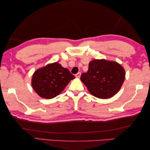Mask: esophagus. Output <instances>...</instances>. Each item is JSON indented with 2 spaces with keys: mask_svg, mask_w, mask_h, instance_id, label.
<instances>
[{
  "mask_svg": "<svg viewBox=\"0 0 150 150\" xmlns=\"http://www.w3.org/2000/svg\"><path fill=\"white\" fill-rule=\"evenodd\" d=\"M80 76H81V73H80V72H78V73H77V74H76L75 75V76L78 78H80Z\"/></svg>",
  "mask_w": 150,
  "mask_h": 150,
  "instance_id": "1",
  "label": "esophagus"
}]
</instances>
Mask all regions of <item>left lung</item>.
I'll return each instance as SVG.
<instances>
[{
  "label": "left lung",
  "mask_w": 150,
  "mask_h": 150,
  "mask_svg": "<svg viewBox=\"0 0 150 150\" xmlns=\"http://www.w3.org/2000/svg\"><path fill=\"white\" fill-rule=\"evenodd\" d=\"M125 76V70L120 64L102 59L92 60L88 72L82 74L80 80L92 95L107 99L118 92Z\"/></svg>",
  "instance_id": "8db88e82"
}]
</instances>
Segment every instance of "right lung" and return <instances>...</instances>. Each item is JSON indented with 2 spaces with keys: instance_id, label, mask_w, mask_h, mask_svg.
I'll list each match as a JSON object with an SVG mask.
<instances>
[{
  "instance_id": "right-lung-1",
  "label": "right lung",
  "mask_w": 150,
  "mask_h": 150,
  "mask_svg": "<svg viewBox=\"0 0 150 150\" xmlns=\"http://www.w3.org/2000/svg\"><path fill=\"white\" fill-rule=\"evenodd\" d=\"M75 78L67 68L60 64H49L33 74L32 86L40 97L51 99L62 92L71 80Z\"/></svg>"
}]
</instances>
